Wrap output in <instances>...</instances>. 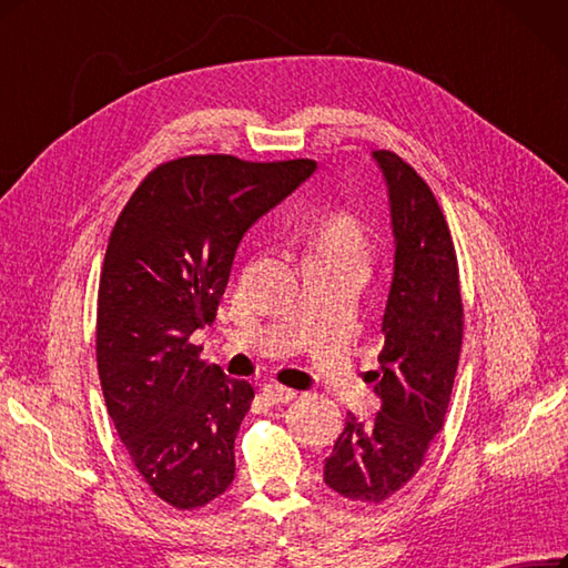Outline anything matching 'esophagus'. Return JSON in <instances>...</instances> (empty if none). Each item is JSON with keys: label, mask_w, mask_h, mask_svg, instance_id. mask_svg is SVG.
<instances>
[{"label": "esophagus", "mask_w": 568, "mask_h": 568, "mask_svg": "<svg viewBox=\"0 0 568 568\" xmlns=\"http://www.w3.org/2000/svg\"><path fill=\"white\" fill-rule=\"evenodd\" d=\"M263 397L270 404H288L293 397H296V393H293L291 387H284V385H265Z\"/></svg>", "instance_id": "esophagus-1"}]
</instances>
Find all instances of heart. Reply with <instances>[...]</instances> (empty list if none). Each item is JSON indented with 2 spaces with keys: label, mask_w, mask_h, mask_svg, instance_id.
Returning a JSON list of instances; mask_svg holds the SVG:
<instances>
[{
  "label": "heart",
  "mask_w": 568,
  "mask_h": 568,
  "mask_svg": "<svg viewBox=\"0 0 568 568\" xmlns=\"http://www.w3.org/2000/svg\"><path fill=\"white\" fill-rule=\"evenodd\" d=\"M310 251H322V253H359L362 256V232L357 223L352 221L345 213L328 219L317 237L312 240Z\"/></svg>",
  "instance_id": "obj_1"
}]
</instances>
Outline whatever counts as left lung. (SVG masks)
Returning a JSON list of instances; mask_svg holds the SVG:
<instances>
[{"label":"left lung","mask_w":568,"mask_h":568,"mask_svg":"<svg viewBox=\"0 0 568 568\" xmlns=\"http://www.w3.org/2000/svg\"><path fill=\"white\" fill-rule=\"evenodd\" d=\"M393 227L395 263L374 371L381 410L347 414L324 481L357 503H383L418 473L444 425L463 343V303L452 232L433 190L395 152L376 150Z\"/></svg>","instance_id":"1"}]
</instances>
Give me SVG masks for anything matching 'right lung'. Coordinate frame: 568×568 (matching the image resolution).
I'll use <instances>...</instances> for the list:
<instances>
[{
	"label": "right lung",
	"instance_id": "right-lung-1",
	"mask_svg": "<svg viewBox=\"0 0 568 568\" xmlns=\"http://www.w3.org/2000/svg\"><path fill=\"white\" fill-rule=\"evenodd\" d=\"M317 162L194 154L154 169L110 234L95 315L108 414L148 486L179 510L234 479V437L253 387L200 359L190 336L216 317L246 230Z\"/></svg>",
	"mask_w": 568,
	"mask_h": 568
}]
</instances>
